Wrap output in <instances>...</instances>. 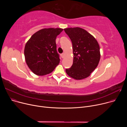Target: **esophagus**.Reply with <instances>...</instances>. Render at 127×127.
<instances>
[{"label":"esophagus","instance_id":"34e87169","mask_svg":"<svg viewBox=\"0 0 127 127\" xmlns=\"http://www.w3.org/2000/svg\"><path fill=\"white\" fill-rule=\"evenodd\" d=\"M64 55H65L64 53H62V54H61V57L62 58H64Z\"/></svg>","mask_w":127,"mask_h":127}]
</instances>
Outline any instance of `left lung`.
<instances>
[{"label": "left lung", "mask_w": 127, "mask_h": 127, "mask_svg": "<svg viewBox=\"0 0 127 127\" xmlns=\"http://www.w3.org/2000/svg\"><path fill=\"white\" fill-rule=\"evenodd\" d=\"M73 47V62L66 69L71 77L80 80L88 77L97 66L100 57V48L96 39L85 30L76 27L64 29Z\"/></svg>", "instance_id": "obj_1"}]
</instances>
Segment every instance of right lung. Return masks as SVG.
I'll return each mask as SVG.
<instances>
[{
  "label": "right lung",
  "instance_id": "1",
  "mask_svg": "<svg viewBox=\"0 0 127 127\" xmlns=\"http://www.w3.org/2000/svg\"><path fill=\"white\" fill-rule=\"evenodd\" d=\"M60 28L42 29L34 33L26 44L24 54L27 64L37 75L49 74L60 63L56 39Z\"/></svg>",
  "mask_w": 127,
  "mask_h": 127
}]
</instances>
